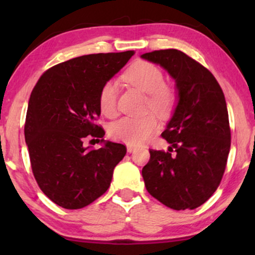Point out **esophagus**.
<instances>
[{
  "label": "esophagus",
  "instance_id": "34e87169",
  "mask_svg": "<svg viewBox=\"0 0 255 255\" xmlns=\"http://www.w3.org/2000/svg\"><path fill=\"white\" fill-rule=\"evenodd\" d=\"M128 153H133L135 149H137V147H135V146H132V145H128Z\"/></svg>",
  "mask_w": 255,
  "mask_h": 255
}]
</instances>
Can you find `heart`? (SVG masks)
<instances>
[{"label":"heart","instance_id":"heart-1","mask_svg":"<svg viewBox=\"0 0 255 255\" xmlns=\"http://www.w3.org/2000/svg\"><path fill=\"white\" fill-rule=\"evenodd\" d=\"M123 79L141 92L148 94V107L154 113L167 115L173 109L175 93L165 85L163 73L155 65L147 61L134 62L124 73ZM117 95L118 86L115 81H108L102 86L99 95V107L104 116H116ZM158 127V121L153 115L141 118L124 117L111 125L110 135L115 140L139 146L148 140Z\"/></svg>","mask_w":255,"mask_h":255}]
</instances>
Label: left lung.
<instances>
[{
	"label": "left lung",
	"instance_id": "8db88e82",
	"mask_svg": "<svg viewBox=\"0 0 255 255\" xmlns=\"http://www.w3.org/2000/svg\"><path fill=\"white\" fill-rule=\"evenodd\" d=\"M140 57L160 65L175 80L176 106L162 137L168 151L149 149L142 168L145 187L174 210L200 207L217 189L231 146L224 94L215 76L179 50H160Z\"/></svg>",
	"mask_w": 255,
	"mask_h": 255
}]
</instances>
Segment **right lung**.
Masks as SVG:
<instances>
[{"instance_id":"1","label":"right lung","mask_w":255,"mask_h":255,"mask_svg":"<svg viewBox=\"0 0 255 255\" xmlns=\"http://www.w3.org/2000/svg\"><path fill=\"white\" fill-rule=\"evenodd\" d=\"M133 54L97 53L61 62L47 69L31 93L24 127L31 167L41 191L59 207L81 209L102 196L127 154L124 145L104 140L95 121L101 88ZM87 136L101 137L103 146L85 148Z\"/></svg>"}]
</instances>
